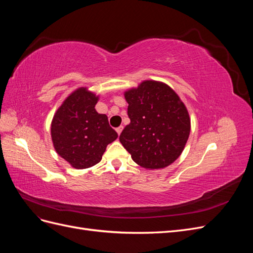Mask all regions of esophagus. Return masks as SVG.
<instances>
[{"label": "esophagus", "instance_id": "1", "mask_svg": "<svg viewBox=\"0 0 253 253\" xmlns=\"http://www.w3.org/2000/svg\"><path fill=\"white\" fill-rule=\"evenodd\" d=\"M122 129H124V126H118V127L116 128V132L118 133V135H120V134H121V132H122Z\"/></svg>", "mask_w": 253, "mask_h": 253}]
</instances>
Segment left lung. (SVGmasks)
Wrapping results in <instances>:
<instances>
[{
	"label": "left lung",
	"mask_w": 253,
	"mask_h": 253,
	"mask_svg": "<svg viewBox=\"0 0 253 253\" xmlns=\"http://www.w3.org/2000/svg\"><path fill=\"white\" fill-rule=\"evenodd\" d=\"M131 120L119 140L134 162L145 169H163L177 159L190 135L186 105L167 84L147 80L125 93Z\"/></svg>",
	"instance_id": "8db88e82"
}]
</instances>
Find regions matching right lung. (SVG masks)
Returning <instances> with one entry per match:
<instances>
[{
    "instance_id": "right-lung-1",
    "label": "right lung",
    "mask_w": 253,
    "mask_h": 253,
    "mask_svg": "<svg viewBox=\"0 0 253 253\" xmlns=\"http://www.w3.org/2000/svg\"><path fill=\"white\" fill-rule=\"evenodd\" d=\"M98 96L80 87L68 96L51 121V140L58 154L76 169L100 162L106 145L118 137L108 116L95 110Z\"/></svg>"
}]
</instances>
